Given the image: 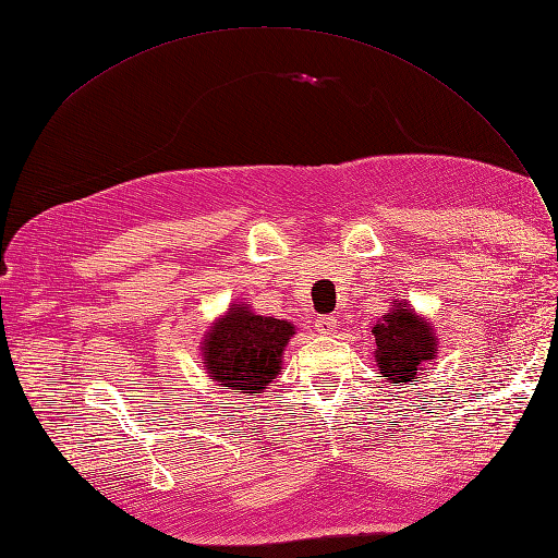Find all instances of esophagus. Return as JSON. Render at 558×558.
I'll return each instance as SVG.
<instances>
[{
    "label": "esophagus",
    "mask_w": 558,
    "mask_h": 558,
    "mask_svg": "<svg viewBox=\"0 0 558 558\" xmlns=\"http://www.w3.org/2000/svg\"><path fill=\"white\" fill-rule=\"evenodd\" d=\"M335 326H337V318L335 316H318L316 318V330L320 335H330L335 330Z\"/></svg>",
    "instance_id": "1"
}]
</instances>
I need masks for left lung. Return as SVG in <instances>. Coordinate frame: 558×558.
Wrapping results in <instances>:
<instances>
[{
	"label": "left lung",
	"instance_id": "8db88e82",
	"mask_svg": "<svg viewBox=\"0 0 558 558\" xmlns=\"http://www.w3.org/2000/svg\"><path fill=\"white\" fill-rule=\"evenodd\" d=\"M373 335L379 375L400 388L410 381H418L437 353V335L428 318H421L402 300H393L388 314L375 320Z\"/></svg>",
	"mask_w": 558,
	"mask_h": 558
}]
</instances>
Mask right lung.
<instances>
[{
  "mask_svg": "<svg viewBox=\"0 0 558 558\" xmlns=\"http://www.w3.org/2000/svg\"><path fill=\"white\" fill-rule=\"evenodd\" d=\"M293 335L289 320L232 305L205 335L202 361L209 379L232 393H263L281 375L283 349Z\"/></svg>",
  "mask_w": 558,
  "mask_h": 558,
  "instance_id": "1",
  "label": "right lung"
}]
</instances>
